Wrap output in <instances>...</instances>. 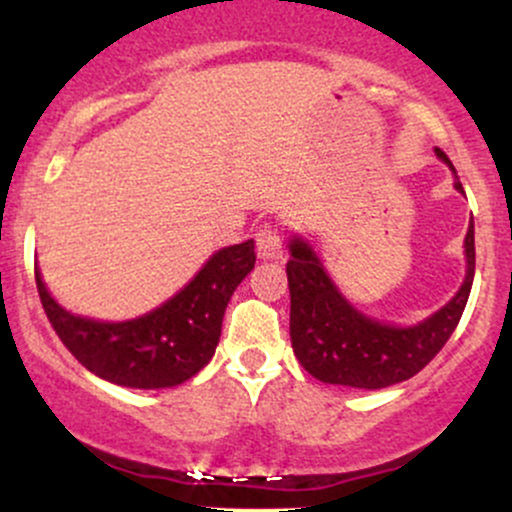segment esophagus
Returning <instances> with one entry per match:
<instances>
[{"mask_svg": "<svg viewBox=\"0 0 512 512\" xmlns=\"http://www.w3.org/2000/svg\"><path fill=\"white\" fill-rule=\"evenodd\" d=\"M255 240L260 260H281V255H284V243H281L279 231H276L274 226H262L260 231L255 233Z\"/></svg>", "mask_w": 512, "mask_h": 512, "instance_id": "obj_1", "label": "esophagus"}]
</instances>
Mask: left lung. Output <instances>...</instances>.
Returning a JSON list of instances; mask_svg holds the SVG:
<instances>
[{"mask_svg": "<svg viewBox=\"0 0 512 512\" xmlns=\"http://www.w3.org/2000/svg\"><path fill=\"white\" fill-rule=\"evenodd\" d=\"M433 151L452 170L455 190L464 195L450 158L438 146ZM289 252L286 274L291 291V346L301 366L322 383L383 390L414 378L455 332L474 281V221H469L464 236L467 269L462 286L443 308L414 325H395L361 313L337 289L305 238L291 236Z\"/></svg>", "mask_w": 512, "mask_h": 512, "instance_id": "1", "label": "left lung"}]
</instances>
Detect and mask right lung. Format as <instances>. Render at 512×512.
<instances>
[{"label": "right lung", "instance_id": "1", "mask_svg": "<svg viewBox=\"0 0 512 512\" xmlns=\"http://www.w3.org/2000/svg\"><path fill=\"white\" fill-rule=\"evenodd\" d=\"M255 269V240L216 250L166 303L122 322L74 315L52 298L35 267L40 303L62 344L81 366L108 383L134 390L175 387L214 356L226 305Z\"/></svg>", "mask_w": 512, "mask_h": 512}]
</instances>
